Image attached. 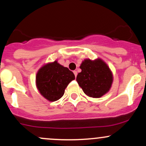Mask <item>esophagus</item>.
Wrapping results in <instances>:
<instances>
[{"mask_svg":"<svg viewBox=\"0 0 146 146\" xmlns=\"http://www.w3.org/2000/svg\"><path fill=\"white\" fill-rule=\"evenodd\" d=\"M73 73H74V75H75V78H76V77H77V75H78V72H77L76 71H73Z\"/></svg>","mask_w":146,"mask_h":146,"instance_id":"obj_1","label":"esophagus"}]
</instances>
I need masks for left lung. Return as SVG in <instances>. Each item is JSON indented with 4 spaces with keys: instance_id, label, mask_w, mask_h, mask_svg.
<instances>
[{
    "instance_id": "1",
    "label": "left lung",
    "mask_w": 146,
    "mask_h": 146,
    "mask_svg": "<svg viewBox=\"0 0 146 146\" xmlns=\"http://www.w3.org/2000/svg\"><path fill=\"white\" fill-rule=\"evenodd\" d=\"M80 68L82 71L77 75L76 80L85 94L99 98L110 90L113 75L108 65L101 59L85 60Z\"/></svg>"
}]
</instances>
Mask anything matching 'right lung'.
I'll return each instance as SVG.
<instances>
[{
    "instance_id": "1",
    "label": "right lung",
    "mask_w": 146,
    "mask_h": 146,
    "mask_svg": "<svg viewBox=\"0 0 146 146\" xmlns=\"http://www.w3.org/2000/svg\"><path fill=\"white\" fill-rule=\"evenodd\" d=\"M75 75L68 68L55 61L44 65L36 75V86L40 94L50 102H55L63 96L65 88Z\"/></svg>"
}]
</instances>
